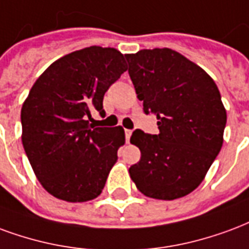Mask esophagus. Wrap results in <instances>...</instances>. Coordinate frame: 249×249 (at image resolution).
I'll return each instance as SVG.
<instances>
[{"instance_id":"esophagus-1","label":"esophagus","mask_w":249,"mask_h":249,"mask_svg":"<svg viewBox=\"0 0 249 249\" xmlns=\"http://www.w3.org/2000/svg\"><path fill=\"white\" fill-rule=\"evenodd\" d=\"M132 131L131 130H124V135H126V142H128L130 141V137H131Z\"/></svg>"}]
</instances>
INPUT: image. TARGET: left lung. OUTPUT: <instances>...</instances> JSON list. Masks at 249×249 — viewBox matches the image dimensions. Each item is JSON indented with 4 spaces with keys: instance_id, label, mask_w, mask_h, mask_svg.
I'll list each match as a JSON object with an SVG mask.
<instances>
[{
    "instance_id": "1",
    "label": "left lung",
    "mask_w": 249,
    "mask_h": 249,
    "mask_svg": "<svg viewBox=\"0 0 249 249\" xmlns=\"http://www.w3.org/2000/svg\"><path fill=\"white\" fill-rule=\"evenodd\" d=\"M128 74L143 112L158 118V134L137 128L130 142L141 160L130 177L146 196L174 200L201 183L223 144L227 114L219 89L201 67L171 49L127 54Z\"/></svg>"
}]
</instances>
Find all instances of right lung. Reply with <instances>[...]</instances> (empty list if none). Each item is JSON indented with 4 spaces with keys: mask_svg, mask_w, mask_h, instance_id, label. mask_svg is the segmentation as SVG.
<instances>
[{
    "mask_svg": "<svg viewBox=\"0 0 249 249\" xmlns=\"http://www.w3.org/2000/svg\"><path fill=\"white\" fill-rule=\"evenodd\" d=\"M123 54L90 46L52 63L33 85L21 110L22 144L42 187L53 196L79 203L102 192L124 144L118 127H95L103 97L126 71Z\"/></svg>",
    "mask_w": 249,
    "mask_h": 249,
    "instance_id": "right-lung-1",
    "label": "right lung"
}]
</instances>
